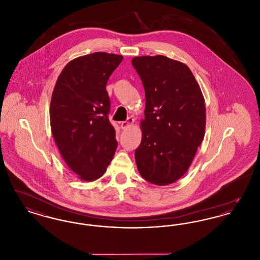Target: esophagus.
I'll return each instance as SVG.
<instances>
[{
	"label": "esophagus",
	"instance_id": "1",
	"mask_svg": "<svg viewBox=\"0 0 260 260\" xmlns=\"http://www.w3.org/2000/svg\"><path fill=\"white\" fill-rule=\"evenodd\" d=\"M135 123V120H134V118H132V117H128L125 121L124 122H122L121 123V127H122V129H126L128 126H131L132 124Z\"/></svg>",
	"mask_w": 260,
	"mask_h": 260
}]
</instances>
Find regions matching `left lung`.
<instances>
[{
    "instance_id": "1",
    "label": "left lung",
    "mask_w": 260,
    "mask_h": 260,
    "mask_svg": "<svg viewBox=\"0 0 260 260\" xmlns=\"http://www.w3.org/2000/svg\"><path fill=\"white\" fill-rule=\"evenodd\" d=\"M132 64L146 99L136 166L145 180L168 185L186 173L204 139V96L184 63L156 55L136 56Z\"/></svg>"
}]
</instances>
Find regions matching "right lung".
<instances>
[{
	"label": "right lung",
	"instance_id": "right-lung-1",
	"mask_svg": "<svg viewBox=\"0 0 260 260\" xmlns=\"http://www.w3.org/2000/svg\"><path fill=\"white\" fill-rule=\"evenodd\" d=\"M122 60V55L106 52L75 58L62 70L51 95L52 136L63 160L85 181L103 175L117 149L106 85Z\"/></svg>",
	"mask_w": 260,
	"mask_h": 260
}]
</instances>
